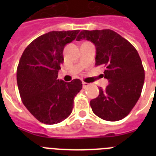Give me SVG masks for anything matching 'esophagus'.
Segmentation results:
<instances>
[{
	"label": "esophagus",
	"instance_id": "esophagus-1",
	"mask_svg": "<svg viewBox=\"0 0 156 156\" xmlns=\"http://www.w3.org/2000/svg\"><path fill=\"white\" fill-rule=\"evenodd\" d=\"M89 86V83H85V82H83V88H87V87Z\"/></svg>",
	"mask_w": 156,
	"mask_h": 156
}]
</instances>
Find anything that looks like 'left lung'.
<instances>
[{
	"label": "left lung",
	"mask_w": 156,
	"mask_h": 156,
	"mask_svg": "<svg viewBox=\"0 0 156 156\" xmlns=\"http://www.w3.org/2000/svg\"><path fill=\"white\" fill-rule=\"evenodd\" d=\"M86 39L96 47L95 66L105 68L109 84L99 87L90 101L94 113L107 121H118L130 112L138 101L144 82V69L137 51L125 38L108 29L83 30L76 41Z\"/></svg>",
	"instance_id": "8db88e82"
}]
</instances>
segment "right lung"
<instances>
[{
  "instance_id": "right-lung-1",
  "label": "right lung",
  "mask_w": 156,
  "mask_h": 156,
  "mask_svg": "<svg viewBox=\"0 0 156 156\" xmlns=\"http://www.w3.org/2000/svg\"><path fill=\"white\" fill-rule=\"evenodd\" d=\"M80 30L51 31L27 47L17 68V84L22 101L37 120L55 124L66 119L73 108V99L82 89L80 80H58L64 61L63 49Z\"/></svg>"
}]
</instances>
